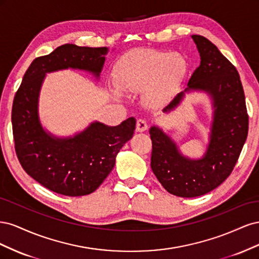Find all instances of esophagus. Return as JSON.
I'll use <instances>...</instances> for the list:
<instances>
[{"mask_svg": "<svg viewBox=\"0 0 259 259\" xmlns=\"http://www.w3.org/2000/svg\"><path fill=\"white\" fill-rule=\"evenodd\" d=\"M147 128H148V124L145 120H143V119L137 120V122H136V131L137 132L142 133V132H145Z\"/></svg>", "mask_w": 259, "mask_h": 259, "instance_id": "34e87169", "label": "esophagus"}]
</instances>
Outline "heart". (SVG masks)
Returning a JSON list of instances; mask_svg holds the SVG:
<instances>
[{
	"label": "heart",
	"instance_id": "heart-1",
	"mask_svg": "<svg viewBox=\"0 0 259 259\" xmlns=\"http://www.w3.org/2000/svg\"><path fill=\"white\" fill-rule=\"evenodd\" d=\"M188 72V62L179 53L158 50H136L125 54L113 70L116 88L122 92L145 90L146 103L167 104L182 88ZM113 95L120 93L113 91Z\"/></svg>",
	"mask_w": 259,
	"mask_h": 259
}]
</instances>
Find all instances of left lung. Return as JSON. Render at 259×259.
I'll return each instance as SVG.
<instances>
[{
  "label": "left lung",
  "instance_id": "left-lung-1",
  "mask_svg": "<svg viewBox=\"0 0 259 259\" xmlns=\"http://www.w3.org/2000/svg\"><path fill=\"white\" fill-rule=\"evenodd\" d=\"M191 37L200 54V66L188 88L177 94L163 112L173 111L186 93L207 94L213 106V121L206 151L201 159H190L160 127L149 130L153 173L169 193L182 198L199 197L222 185L236 165L248 132L244 91L236 67L206 37L197 34Z\"/></svg>",
  "mask_w": 259,
  "mask_h": 259
}]
</instances>
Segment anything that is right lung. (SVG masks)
Returning a JSON list of instances; mask_svg holds the SVG:
<instances>
[{
	"label": "right lung",
	"instance_id": "obj_1",
	"mask_svg": "<svg viewBox=\"0 0 259 259\" xmlns=\"http://www.w3.org/2000/svg\"><path fill=\"white\" fill-rule=\"evenodd\" d=\"M108 52V48L61 45L32 61L15 95L12 124L18 160L29 176L56 193L81 197L95 191L110 174L120 149L134 134L133 116L116 126L92 122L69 137L53 135L40 121L38 98L46 73L75 69L99 79Z\"/></svg>",
	"mask_w": 259,
	"mask_h": 259
}]
</instances>
